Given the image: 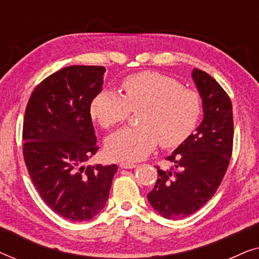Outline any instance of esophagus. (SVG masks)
Listing matches in <instances>:
<instances>
[{
	"instance_id": "esophagus-1",
	"label": "esophagus",
	"mask_w": 259,
	"mask_h": 259,
	"mask_svg": "<svg viewBox=\"0 0 259 259\" xmlns=\"http://www.w3.org/2000/svg\"><path fill=\"white\" fill-rule=\"evenodd\" d=\"M120 167L121 168H136L137 165L132 164V162H121V164H120Z\"/></svg>"
}]
</instances>
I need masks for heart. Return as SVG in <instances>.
<instances>
[{
	"instance_id": "b5f03b06",
	"label": "heart",
	"mask_w": 259,
	"mask_h": 259,
	"mask_svg": "<svg viewBox=\"0 0 259 259\" xmlns=\"http://www.w3.org/2000/svg\"><path fill=\"white\" fill-rule=\"evenodd\" d=\"M123 95L104 90L91 102L92 118L104 128H112L139 113V127L123 128L106 143V152L114 160L138 161L151 153L159 141L165 148L183 144L196 128L201 113L197 91L183 87L171 76L158 72H140L126 76Z\"/></svg>"
}]
</instances>
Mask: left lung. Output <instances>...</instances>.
<instances>
[{
    "label": "left lung",
    "instance_id": "obj_1",
    "mask_svg": "<svg viewBox=\"0 0 259 259\" xmlns=\"http://www.w3.org/2000/svg\"><path fill=\"white\" fill-rule=\"evenodd\" d=\"M192 77L203 99L204 119L166 158L175 166H157V183L147 194L151 206L173 221L194 213L213 197L232 155L233 114L228 93L204 70L196 68Z\"/></svg>",
    "mask_w": 259,
    "mask_h": 259
}]
</instances>
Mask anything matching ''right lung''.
<instances>
[{"label": "right lung", "instance_id": "add662e5", "mask_svg": "<svg viewBox=\"0 0 259 259\" xmlns=\"http://www.w3.org/2000/svg\"><path fill=\"white\" fill-rule=\"evenodd\" d=\"M106 68L69 66L34 88L23 119V158L42 200L70 222H86L104 208L115 164L84 167L97 153L90 106L102 90Z\"/></svg>", "mask_w": 259, "mask_h": 259}]
</instances>
